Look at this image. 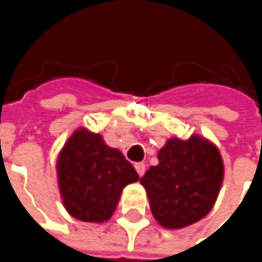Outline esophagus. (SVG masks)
I'll use <instances>...</instances> for the list:
<instances>
[{
	"instance_id": "34e87169",
	"label": "esophagus",
	"mask_w": 262,
	"mask_h": 262,
	"mask_svg": "<svg viewBox=\"0 0 262 262\" xmlns=\"http://www.w3.org/2000/svg\"><path fill=\"white\" fill-rule=\"evenodd\" d=\"M135 168H136V173L139 174V178H142L144 173H145V164L144 162H138V164H135Z\"/></svg>"
}]
</instances>
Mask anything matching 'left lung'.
Returning a JSON list of instances; mask_svg holds the SVG:
<instances>
[{
  "label": "left lung",
  "mask_w": 262,
  "mask_h": 262,
  "mask_svg": "<svg viewBox=\"0 0 262 262\" xmlns=\"http://www.w3.org/2000/svg\"><path fill=\"white\" fill-rule=\"evenodd\" d=\"M158 159L159 164L150 167L139 181L158 223L179 229L203 219L223 182L219 148L197 135L185 141L171 138L159 150Z\"/></svg>",
  "instance_id": "left-lung-1"
}]
</instances>
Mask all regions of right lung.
Returning <instances> with one entry per match:
<instances>
[{"label": "right lung", "mask_w": 262, "mask_h": 262, "mask_svg": "<svg viewBox=\"0 0 262 262\" xmlns=\"http://www.w3.org/2000/svg\"><path fill=\"white\" fill-rule=\"evenodd\" d=\"M57 178L67 211L81 222L103 223L112 217L123 188L138 181V173L98 133L79 129L59 155Z\"/></svg>", "instance_id": "add662e5"}]
</instances>
